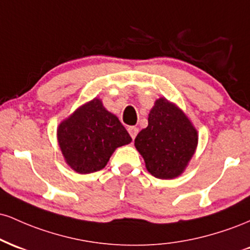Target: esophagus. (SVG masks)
I'll list each match as a JSON object with an SVG mask.
<instances>
[{"mask_svg": "<svg viewBox=\"0 0 250 250\" xmlns=\"http://www.w3.org/2000/svg\"><path fill=\"white\" fill-rule=\"evenodd\" d=\"M128 131H129V134H130L131 139L134 140L135 137H136L137 133H139V129H137L136 127H129V128H128Z\"/></svg>", "mask_w": 250, "mask_h": 250, "instance_id": "34e87169", "label": "esophagus"}]
</instances>
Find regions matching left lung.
Returning <instances> with one entry per match:
<instances>
[{"label": "left lung", "mask_w": 250, "mask_h": 250, "mask_svg": "<svg viewBox=\"0 0 250 250\" xmlns=\"http://www.w3.org/2000/svg\"><path fill=\"white\" fill-rule=\"evenodd\" d=\"M196 129L180 108L165 97L156 100L148 116V127L135 139L146 168L157 179L168 180L183 173L197 146Z\"/></svg>", "instance_id": "obj_1"}]
</instances>
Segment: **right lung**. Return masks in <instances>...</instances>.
I'll list each match as a JSON object with an SVG mask.
<instances>
[{"label": "right lung", "instance_id": "right-lung-1", "mask_svg": "<svg viewBox=\"0 0 250 250\" xmlns=\"http://www.w3.org/2000/svg\"><path fill=\"white\" fill-rule=\"evenodd\" d=\"M57 141L71 169L89 174L104 168L115 149L130 143L131 137L101 100L94 99L60 123Z\"/></svg>", "mask_w": 250, "mask_h": 250}]
</instances>
